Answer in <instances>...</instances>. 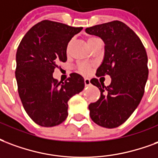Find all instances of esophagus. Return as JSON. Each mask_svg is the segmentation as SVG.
<instances>
[{"label": "esophagus", "instance_id": "obj_1", "mask_svg": "<svg viewBox=\"0 0 158 158\" xmlns=\"http://www.w3.org/2000/svg\"><path fill=\"white\" fill-rule=\"evenodd\" d=\"M85 86H89V85H91L90 79H87V78H86V79H85Z\"/></svg>", "mask_w": 158, "mask_h": 158}]
</instances>
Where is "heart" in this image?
<instances>
[{"label":"heart","mask_w":158,"mask_h":158,"mask_svg":"<svg viewBox=\"0 0 158 158\" xmlns=\"http://www.w3.org/2000/svg\"><path fill=\"white\" fill-rule=\"evenodd\" d=\"M97 39H99V38H97L95 37H89L87 39V43H88L89 47H90L93 43L97 40ZM69 47V45L68 46V48ZM91 69V65L89 64H81L79 66V73H83V74H87V73H89V71Z\"/></svg>","instance_id":"b5f03b06"}]
</instances>
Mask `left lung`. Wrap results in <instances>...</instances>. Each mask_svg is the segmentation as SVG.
<instances>
[{
	"mask_svg": "<svg viewBox=\"0 0 158 158\" xmlns=\"http://www.w3.org/2000/svg\"><path fill=\"white\" fill-rule=\"evenodd\" d=\"M85 31L105 43V55L98 77L109 74L111 83L105 86L97 79L90 83L100 91V98L89 106L92 121L100 127H120L141 102L148 78V55L141 39L120 21L87 27Z\"/></svg>",
	"mask_w": 158,
	"mask_h": 158,
	"instance_id": "1",
	"label": "left lung"
}]
</instances>
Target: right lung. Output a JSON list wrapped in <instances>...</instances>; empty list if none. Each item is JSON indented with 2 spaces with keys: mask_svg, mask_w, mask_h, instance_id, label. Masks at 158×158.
Segmentation results:
<instances>
[{
  "mask_svg": "<svg viewBox=\"0 0 158 158\" xmlns=\"http://www.w3.org/2000/svg\"><path fill=\"white\" fill-rule=\"evenodd\" d=\"M83 27L42 21L21 41L17 54V79L20 99L35 123L51 127L68 116V101L85 88V80L73 73L64 81L53 78L58 64L67 61L68 43Z\"/></svg>",
  "mask_w": 158,
  "mask_h": 158,
  "instance_id": "obj_1",
  "label": "right lung"
}]
</instances>
